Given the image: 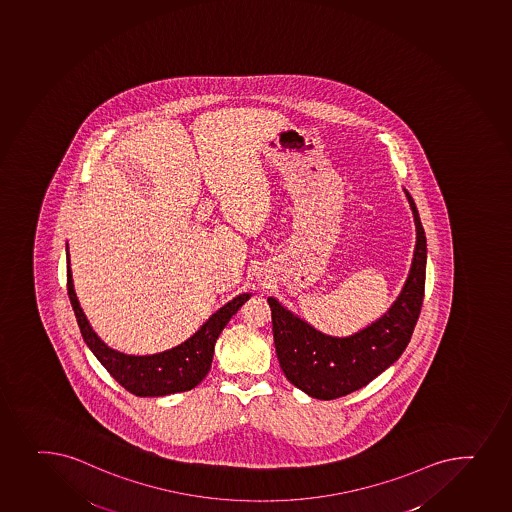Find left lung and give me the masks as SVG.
Wrapping results in <instances>:
<instances>
[{"label":"left lung","mask_w":512,"mask_h":512,"mask_svg":"<svg viewBox=\"0 0 512 512\" xmlns=\"http://www.w3.org/2000/svg\"><path fill=\"white\" fill-rule=\"evenodd\" d=\"M413 212L416 244L403 290L388 312L356 334L334 337L268 296L276 356L286 379L310 398H340L367 386L393 366L411 340L425 293L426 237L415 200L403 189Z\"/></svg>","instance_id":"left-lung-1"}]
</instances>
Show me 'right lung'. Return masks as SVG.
I'll return each instance as SVG.
<instances>
[{
    "label": "right lung",
    "mask_w": 512,
    "mask_h": 512,
    "mask_svg": "<svg viewBox=\"0 0 512 512\" xmlns=\"http://www.w3.org/2000/svg\"><path fill=\"white\" fill-rule=\"evenodd\" d=\"M67 291L76 313L82 339L87 347L124 389L141 398H158V396H168V394L194 389L209 374L212 357H214V345L222 330L229 323L232 315H236L237 310L251 298V293H241L236 298H232L231 302H227L216 313H212L192 337L177 347L151 354V356H131L104 344L92 330L91 323L82 312L81 303L77 300L76 290H74V281H72L69 244H67Z\"/></svg>",
    "instance_id": "1"
}]
</instances>
